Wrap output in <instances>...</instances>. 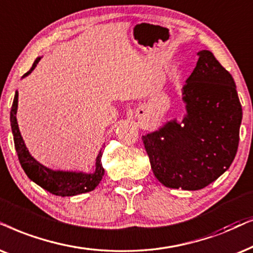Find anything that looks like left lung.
I'll return each mask as SVG.
<instances>
[{
    "label": "left lung",
    "mask_w": 253,
    "mask_h": 253,
    "mask_svg": "<svg viewBox=\"0 0 253 253\" xmlns=\"http://www.w3.org/2000/svg\"><path fill=\"white\" fill-rule=\"evenodd\" d=\"M182 87L186 115L142 137L156 178L169 188L198 191L234 162L242 106L231 74L208 50Z\"/></svg>",
    "instance_id": "obj_1"
}]
</instances>
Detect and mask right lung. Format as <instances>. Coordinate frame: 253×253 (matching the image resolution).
Wrapping results in <instances>:
<instances>
[{
    "mask_svg": "<svg viewBox=\"0 0 253 253\" xmlns=\"http://www.w3.org/2000/svg\"><path fill=\"white\" fill-rule=\"evenodd\" d=\"M42 57L36 59L30 71L26 72L23 78L28 77L32 71L35 70ZM17 106H18V91H16L14 102L10 110V124L14 136L15 149L17 152L18 160L21 163L22 169H24L25 174L30 178V180L44 188L45 191L50 192L51 194L58 196H73L78 194H83L95 189L104 174V169L101 163L102 152H98L95 162V170L93 173L84 172H73V170H53L47 169L41 163H38L34 157L30 155L26 149L24 140L22 138V134L19 132V127L17 124Z\"/></svg>",
    "mask_w": 253,
    "mask_h": 253,
    "instance_id": "add662e5",
    "label": "right lung"
}]
</instances>
